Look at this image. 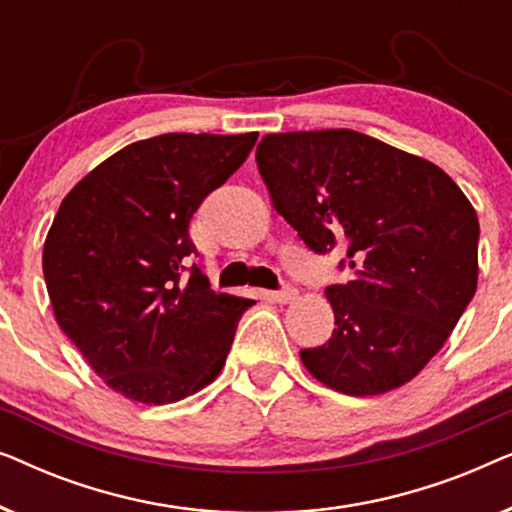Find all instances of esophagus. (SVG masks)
Masks as SVG:
<instances>
[{
	"instance_id": "34e87169",
	"label": "esophagus",
	"mask_w": 512,
	"mask_h": 512,
	"mask_svg": "<svg viewBox=\"0 0 512 512\" xmlns=\"http://www.w3.org/2000/svg\"><path fill=\"white\" fill-rule=\"evenodd\" d=\"M298 298V289L293 284H284L282 289L275 291V300L277 303H291V300Z\"/></svg>"
}]
</instances>
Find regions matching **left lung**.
<instances>
[{"instance_id": "1", "label": "left lung", "mask_w": 512, "mask_h": 512, "mask_svg": "<svg viewBox=\"0 0 512 512\" xmlns=\"http://www.w3.org/2000/svg\"><path fill=\"white\" fill-rule=\"evenodd\" d=\"M258 172L314 254L345 244L352 279L331 284V340L305 368L347 396L410 382L445 345L478 286L480 223L429 160L356 130L265 135Z\"/></svg>"}]
</instances>
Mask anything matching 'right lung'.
<instances>
[{
	"label": "right lung",
	"instance_id": "right-lung-1",
	"mask_svg": "<svg viewBox=\"0 0 512 512\" xmlns=\"http://www.w3.org/2000/svg\"><path fill=\"white\" fill-rule=\"evenodd\" d=\"M258 132H167L125 146L76 184L44 244L55 319L130 401L165 405L221 373L254 300L214 293L188 235Z\"/></svg>",
	"mask_w": 512,
	"mask_h": 512
}]
</instances>
